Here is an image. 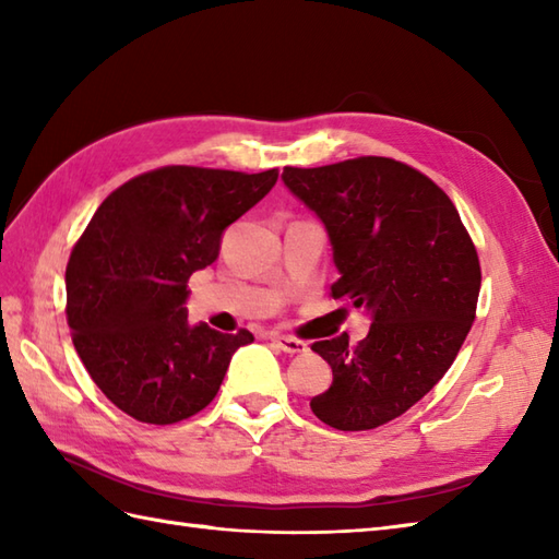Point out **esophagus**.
<instances>
[{
  "mask_svg": "<svg viewBox=\"0 0 559 559\" xmlns=\"http://www.w3.org/2000/svg\"><path fill=\"white\" fill-rule=\"evenodd\" d=\"M271 341L276 343V346L288 353V355H298V353H305L307 350V343L300 341V338H293V336H283V334H271Z\"/></svg>",
  "mask_w": 559,
  "mask_h": 559,
  "instance_id": "34e87169",
  "label": "esophagus"
}]
</instances>
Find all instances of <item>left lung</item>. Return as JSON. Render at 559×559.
<instances>
[{
    "label": "left lung",
    "instance_id": "obj_1",
    "mask_svg": "<svg viewBox=\"0 0 559 559\" xmlns=\"http://www.w3.org/2000/svg\"><path fill=\"white\" fill-rule=\"evenodd\" d=\"M283 182L326 225L341 271L331 298L372 314L358 346L346 334L312 343L334 382L310 408L336 430H374L418 403L459 355L480 293L476 245L442 189L394 158L288 165Z\"/></svg>",
    "mask_w": 559,
    "mask_h": 559
}]
</instances>
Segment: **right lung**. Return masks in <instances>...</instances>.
I'll return each mask as SVG.
<instances>
[{
    "mask_svg": "<svg viewBox=\"0 0 559 559\" xmlns=\"http://www.w3.org/2000/svg\"><path fill=\"white\" fill-rule=\"evenodd\" d=\"M278 170L165 165L117 187L71 249L67 322L93 382L139 423L173 425L218 394L247 329L187 324V281L221 235L276 185Z\"/></svg>",
    "mask_w": 559,
    "mask_h": 559,
    "instance_id": "right-lung-1",
    "label": "right lung"
}]
</instances>
